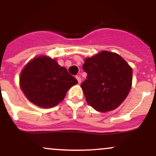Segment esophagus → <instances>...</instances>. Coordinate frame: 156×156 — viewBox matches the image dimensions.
I'll return each instance as SVG.
<instances>
[{"label": "esophagus", "instance_id": "esophagus-1", "mask_svg": "<svg viewBox=\"0 0 156 156\" xmlns=\"http://www.w3.org/2000/svg\"><path fill=\"white\" fill-rule=\"evenodd\" d=\"M76 79L78 80V83H80V82H81V78H80V77L78 76H76Z\"/></svg>", "mask_w": 156, "mask_h": 156}]
</instances>
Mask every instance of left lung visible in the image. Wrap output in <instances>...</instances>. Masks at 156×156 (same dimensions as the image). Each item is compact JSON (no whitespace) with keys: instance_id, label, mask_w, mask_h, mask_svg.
I'll return each mask as SVG.
<instances>
[{"instance_id":"1","label":"left lung","mask_w":156,"mask_h":156,"mask_svg":"<svg viewBox=\"0 0 156 156\" xmlns=\"http://www.w3.org/2000/svg\"><path fill=\"white\" fill-rule=\"evenodd\" d=\"M84 62L87 77L80 87L87 103L98 112L117 108L131 88L132 68L120 55L105 51Z\"/></svg>"}]
</instances>
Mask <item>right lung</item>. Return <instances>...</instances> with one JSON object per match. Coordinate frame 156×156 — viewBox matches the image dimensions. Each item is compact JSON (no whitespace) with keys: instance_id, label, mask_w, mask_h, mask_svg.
I'll use <instances>...</instances> for the list:
<instances>
[{"instance_id":"1","label":"right lung","mask_w":156,"mask_h":156,"mask_svg":"<svg viewBox=\"0 0 156 156\" xmlns=\"http://www.w3.org/2000/svg\"><path fill=\"white\" fill-rule=\"evenodd\" d=\"M20 88L26 97L41 108H52L64 100L67 90L78 80L48 56L34 58L23 68Z\"/></svg>"}]
</instances>
